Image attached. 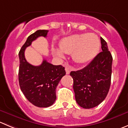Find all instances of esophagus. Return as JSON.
Here are the masks:
<instances>
[{
    "mask_svg": "<svg viewBox=\"0 0 128 128\" xmlns=\"http://www.w3.org/2000/svg\"><path fill=\"white\" fill-rule=\"evenodd\" d=\"M71 70L72 68L70 66H66V67H65V71H66V74H67V75H68V74H70Z\"/></svg>",
    "mask_w": 128,
    "mask_h": 128,
    "instance_id": "1",
    "label": "esophagus"
}]
</instances>
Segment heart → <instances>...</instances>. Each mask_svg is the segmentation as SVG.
Wrapping results in <instances>:
<instances>
[{
  "label": "heart",
  "mask_w": 128,
  "mask_h": 128,
  "mask_svg": "<svg viewBox=\"0 0 128 128\" xmlns=\"http://www.w3.org/2000/svg\"><path fill=\"white\" fill-rule=\"evenodd\" d=\"M100 42L94 33L75 34L63 38L60 42V48H52L53 55L59 58L64 53H72V59L78 64H84L95 58L99 51Z\"/></svg>",
  "instance_id": "b5f03b06"
}]
</instances>
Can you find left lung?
Here are the masks:
<instances>
[{"label": "left lung", "instance_id": "1", "mask_svg": "<svg viewBox=\"0 0 128 128\" xmlns=\"http://www.w3.org/2000/svg\"><path fill=\"white\" fill-rule=\"evenodd\" d=\"M100 42L102 52L83 69L70 72L75 100L84 109H91L100 104L110 88L112 57L102 38Z\"/></svg>", "mask_w": 128, "mask_h": 128}]
</instances>
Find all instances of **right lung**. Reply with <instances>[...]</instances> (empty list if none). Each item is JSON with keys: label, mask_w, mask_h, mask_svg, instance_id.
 Here are the masks:
<instances>
[{"label": "right lung", "mask_w": 128, "mask_h": 128, "mask_svg": "<svg viewBox=\"0 0 128 128\" xmlns=\"http://www.w3.org/2000/svg\"><path fill=\"white\" fill-rule=\"evenodd\" d=\"M48 30H38L30 35L19 53V82L21 91L29 101L39 108L53 105L56 98V88L66 74L62 65H53L44 60L39 66L27 62L24 52L32 42L40 36L46 37Z\"/></svg>", "instance_id": "add662e5"}]
</instances>
